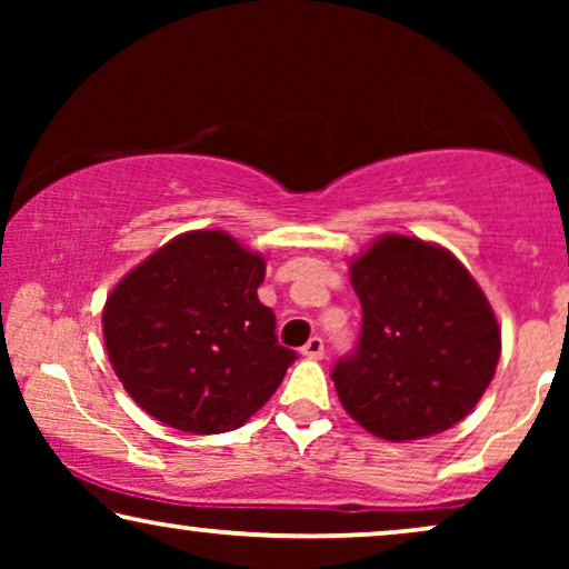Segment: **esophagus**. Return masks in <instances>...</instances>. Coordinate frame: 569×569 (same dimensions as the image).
Instances as JSON below:
<instances>
[{
  "instance_id": "34e87169",
  "label": "esophagus",
  "mask_w": 569,
  "mask_h": 569,
  "mask_svg": "<svg viewBox=\"0 0 569 569\" xmlns=\"http://www.w3.org/2000/svg\"><path fill=\"white\" fill-rule=\"evenodd\" d=\"M302 357H308V360H321L323 357V339L321 337H313L308 339V345L300 349Z\"/></svg>"
}]
</instances>
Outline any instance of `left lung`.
<instances>
[{"label":"left lung","mask_w":569,"mask_h":569,"mask_svg":"<svg viewBox=\"0 0 569 569\" xmlns=\"http://www.w3.org/2000/svg\"><path fill=\"white\" fill-rule=\"evenodd\" d=\"M349 279L360 341L331 370L347 415L391 442L461 422L500 362V326L469 269L446 248L386 232L352 259Z\"/></svg>","instance_id":"left-lung-1"}]
</instances>
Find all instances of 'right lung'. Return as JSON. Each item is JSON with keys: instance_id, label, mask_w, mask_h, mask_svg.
Listing matches in <instances>:
<instances>
[{"instance_id": "right-lung-1", "label": "right lung", "mask_w": 569, "mask_h": 569, "mask_svg": "<svg viewBox=\"0 0 569 569\" xmlns=\"http://www.w3.org/2000/svg\"><path fill=\"white\" fill-rule=\"evenodd\" d=\"M261 253L222 230L183 232L129 271L103 308V339L127 393L193 435L238 430L295 362L259 300Z\"/></svg>"}]
</instances>
